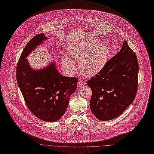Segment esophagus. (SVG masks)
Listing matches in <instances>:
<instances>
[{
    "label": "esophagus",
    "mask_w": 154,
    "mask_h": 154,
    "mask_svg": "<svg viewBox=\"0 0 154 154\" xmlns=\"http://www.w3.org/2000/svg\"><path fill=\"white\" fill-rule=\"evenodd\" d=\"M78 85L79 86H84V85H85V82L84 81H79V82H78Z\"/></svg>",
    "instance_id": "obj_1"
}]
</instances>
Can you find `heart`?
Returning <instances> with one entry per match:
<instances>
[{"label": "heart", "instance_id": "b5f03b06", "mask_svg": "<svg viewBox=\"0 0 154 154\" xmlns=\"http://www.w3.org/2000/svg\"><path fill=\"white\" fill-rule=\"evenodd\" d=\"M97 39L75 41L69 45L68 53L76 61H80L79 69L85 75H94L100 72L106 64L110 55V48L105 44H99ZM63 67L70 73L75 72L74 61L64 55L62 58Z\"/></svg>", "mask_w": 154, "mask_h": 154}]
</instances>
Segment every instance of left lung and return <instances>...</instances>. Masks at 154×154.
<instances>
[{
    "mask_svg": "<svg viewBox=\"0 0 154 154\" xmlns=\"http://www.w3.org/2000/svg\"><path fill=\"white\" fill-rule=\"evenodd\" d=\"M138 69L137 56L125 40L120 51L87 82L92 91L90 109L99 120L118 117L133 103Z\"/></svg>",
    "mask_w": 154,
    "mask_h": 154,
    "instance_id": "1",
    "label": "left lung"
}]
</instances>
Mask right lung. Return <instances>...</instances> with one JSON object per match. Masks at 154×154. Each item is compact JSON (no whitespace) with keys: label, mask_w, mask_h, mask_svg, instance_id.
Returning <instances> with one entry per match:
<instances>
[{"label":"right lung","mask_w":154,"mask_h":154,"mask_svg":"<svg viewBox=\"0 0 154 154\" xmlns=\"http://www.w3.org/2000/svg\"><path fill=\"white\" fill-rule=\"evenodd\" d=\"M47 39L41 33L26 45L17 63L16 78L29 110L43 121L54 122L66 112L78 80L61 75L54 61L38 70L30 66L26 57Z\"/></svg>","instance_id":"right-lung-1"}]
</instances>
